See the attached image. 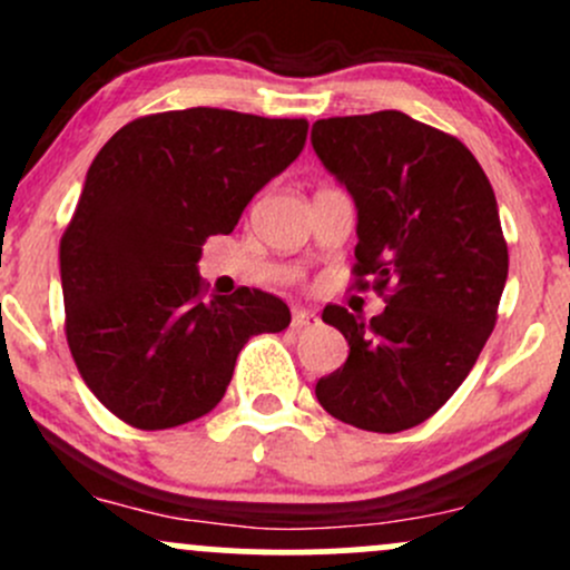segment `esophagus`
<instances>
[{
  "label": "esophagus",
  "mask_w": 570,
  "mask_h": 570,
  "mask_svg": "<svg viewBox=\"0 0 570 570\" xmlns=\"http://www.w3.org/2000/svg\"><path fill=\"white\" fill-rule=\"evenodd\" d=\"M311 325H316V316L303 308H295V314H292V331H305Z\"/></svg>",
  "instance_id": "obj_1"
}]
</instances>
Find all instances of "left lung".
<instances>
[{"label": "left lung", "instance_id": "8db88e82", "mask_svg": "<svg viewBox=\"0 0 570 570\" xmlns=\"http://www.w3.org/2000/svg\"><path fill=\"white\" fill-rule=\"evenodd\" d=\"M311 144L355 199L352 286L387 303L371 322L327 305L350 357L316 399L350 426L395 434L459 391L494 331L508 278L494 190L456 136L401 111L316 119Z\"/></svg>", "mask_w": 570, "mask_h": 570}]
</instances>
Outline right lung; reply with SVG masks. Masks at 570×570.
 I'll list each match as a JSON object with an SVG mask.
<instances>
[{"label": "right lung", "mask_w": 570, "mask_h": 570, "mask_svg": "<svg viewBox=\"0 0 570 570\" xmlns=\"http://www.w3.org/2000/svg\"><path fill=\"white\" fill-rule=\"evenodd\" d=\"M305 136V119L199 106L134 119L95 155L59 239L65 335L119 421L158 431L207 415L245 341L289 327L286 303L262 289L207 303L196 265Z\"/></svg>", "instance_id": "right-lung-1"}]
</instances>
